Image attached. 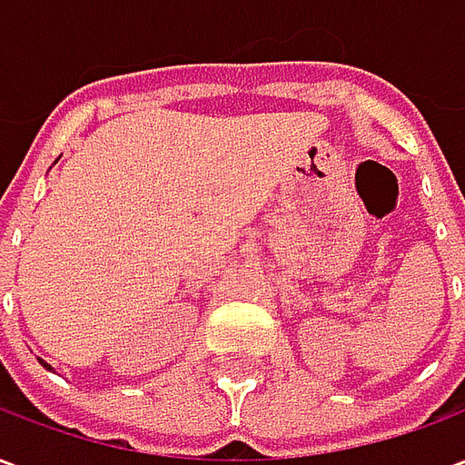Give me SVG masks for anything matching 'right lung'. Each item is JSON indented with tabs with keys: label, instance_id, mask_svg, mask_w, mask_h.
<instances>
[{
	"label": "right lung",
	"instance_id": "right-lung-1",
	"mask_svg": "<svg viewBox=\"0 0 465 465\" xmlns=\"http://www.w3.org/2000/svg\"><path fill=\"white\" fill-rule=\"evenodd\" d=\"M39 363H42V366H45L46 371H54V369H52V366H49V363H46V361H42V359H39Z\"/></svg>",
	"mask_w": 465,
	"mask_h": 465
}]
</instances>
